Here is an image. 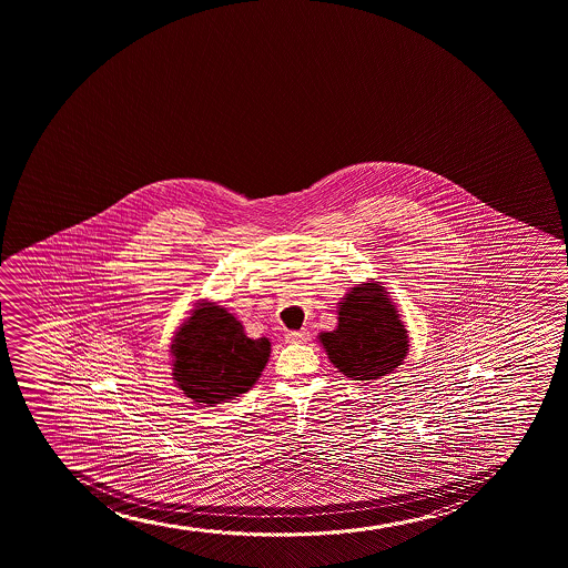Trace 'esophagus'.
Returning <instances> with one entry per match:
<instances>
[{
	"mask_svg": "<svg viewBox=\"0 0 568 568\" xmlns=\"http://www.w3.org/2000/svg\"><path fill=\"white\" fill-rule=\"evenodd\" d=\"M285 339H287L288 344H304L310 339V332L306 328H302V331H291L285 334Z\"/></svg>",
	"mask_w": 568,
	"mask_h": 568,
	"instance_id": "obj_1",
	"label": "esophagus"
}]
</instances>
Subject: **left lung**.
<instances>
[{"label":"left lung","instance_id":"1","mask_svg":"<svg viewBox=\"0 0 568 568\" xmlns=\"http://www.w3.org/2000/svg\"><path fill=\"white\" fill-rule=\"evenodd\" d=\"M338 310V328L320 339L342 374L368 382L390 374L408 353V334L377 283L353 287Z\"/></svg>","mask_w":568,"mask_h":568}]
</instances>
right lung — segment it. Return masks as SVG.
<instances>
[{
    "label": "right lung",
    "mask_w": 568,
    "mask_h": 568,
    "mask_svg": "<svg viewBox=\"0 0 568 568\" xmlns=\"http://www.w3.org/2000/svg\"><path fill=\"white\" fill-rule=\"evenodd\" d=\"M173 379L194 402L213 406L247 393L268 363V338H248L224 307L197 304L173 338Z\"/></svg>",
    "instance_id": "right-lung-1"
}]
</instances>
